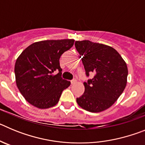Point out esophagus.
<instances>
[{
	"mask_svg": "<svg viewBox=\"0 0 145 145\" xmlns=\"http://www.w3.org/2000/svg\"><path fill=\"white\" fill-rule=\"evenodd\" d=\"M76 82H77L76 78H73V79H72V80H71V84H75V83H76Z\"/></svg>",
	"mask_w": 145,
	"mask_h": 145,
	"instance_id": "34e87169",
	"label": "esophagus"
}]
</instances>
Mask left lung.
Masks as SVG:
<instances>
[{
	"label": "left lung",
	"instance_id": "1",
	"mask_svg": "<svg viewBox=\"0 0 145 145\" xmlns=\"http://www.w3.org/2000/svg\"><path fill=\"white\" fill-rule=\"evenodd\" d=\"M75 46L84 64L86 75L92 78L84 82L85 91L76 99L78 105L91 112L105 110L113 105L127 83V65L112 47L90 40L75 41Z\"/></svg>",
	"mask_w": 145,
	"mask_h": 145
}]
</instances>
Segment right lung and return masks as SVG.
<instances>
[{
    "mask_svg": "<svg viewBox=\"0 0 145 145\" xmlns=\"http://www.w3.org/2000/svg\"><path fill=\"white\" fill-rule=\"evenodd\" d=\"M73 39L47 40L25 48L16 59L14 72L20 93L32 105L49 108L58 103L61 94L70 85L61 78V54L74 44Z\"/></svg>",
    "mask_w": 145,
    "mask_h": 145,
    "instance_id": "obj_1",
    "label": "right lung"
}]
</instances>
